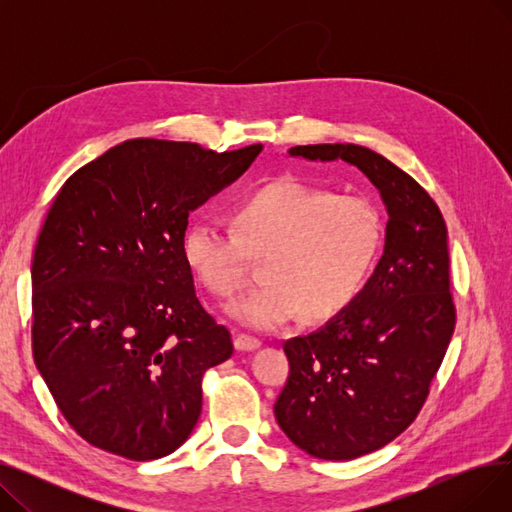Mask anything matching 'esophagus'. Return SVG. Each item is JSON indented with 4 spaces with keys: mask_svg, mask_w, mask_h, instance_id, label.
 Listing matches in <instances>:
<instances>
[{
    "mask_svg": "<svg viewBox=\"0 0 512 512\" xmlns=\"http://www.w3.org/2000/svg\"><path fill=\"white\" fill-rule=\"evenodd\" d=\"M234 346H236V351H255V348L261 346V340L255 336H249V334H236Z\"/></svg>",
    "mask_w": 512,
    "mask_h": 512,
    "instance_id": "esophagus-1",
    "label": "esophagus"
}]
</instances>
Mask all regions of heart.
Returning <instances> with one entry per match:
<instances>
[{
  "mask_svg": "<svg viewBox=\"0 0 512 512\" xmlns=\"http://www.w3.org/2000/svg\"><path fill=\"white\" fill-rule=\"evenodd\" d=\"M230 228L188 224L182 257L215 297L230 299L249 280V255L263 259L265 282L228 307L257 330L307 313L326 321L359 297L384 245V213L365 195H336L297 178H278L242 197Z\"/></svg>",
  "mask_w": 512,
  "mask_h": 512,
  "instance_id": "b5f03b06",
  "label": "heart"
}]
</instances>
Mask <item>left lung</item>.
Listing matches in <instances>:
<instances>
[{
    "label": "left lung",
    "mask_w": 512,
    "mask_h": 512,
    "mask_svg": "<svg viewBox=\"0 0 512 512\" xmlns=\"http://www.w3.org/2000/svg\"><path fill=\"white\" fill-rule=\"evenodd\" d=\"M290 155L357 166L390 215L384 255L361 297L324 328L284 342L290 373L274 405L301 450L351 461L405 432L442 365L456 324L448 232L425 188L380 153L334 143Z\"/></svg>",
    "instance_id": "1"
}]
</instances>
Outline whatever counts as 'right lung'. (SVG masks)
I'll return each mask as SVG.
<instances>
[{
    "instance_id": "obj_1",
    "label": "right lung",
    "mask_w": 512,
    "mask_h": 512,
    "mask_svg": "<svg viewBox=\"0 0 512 512\" xmlns=\"http://www.w3.org/2000/svg\"><path fill=\"white\" fill-rule=\"evenodd\" d=\"M263 145L218 153L132 139L76 170L33 255V357L64 419L130 461L174 452L201 415V380L234 346L182 257L188 213Z\"/></svg>"
}]
</instances>
